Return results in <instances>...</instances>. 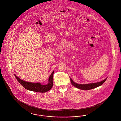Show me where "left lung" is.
Instances as JSON below:
<instances>
[{
	"label": "left lung",
	"instance_id": "left-lung-1",
	"mask_svg": "<svg viewBox=\"0 0 121 121\" xmlns=\"http://www.w3.org/2000/svg\"><path fill=\"white\" fill-rule=\"evenodd\" d=\"M107 79V78H106L105 79H104L103 80L99 82H97L95 83L84 84L75 83L71 79V78H70V80H71V83H72V84L76 88H78L81 89V90H90V89H92L97 88L100 85H101L105 81V80Z\"/></svg>",
	"mask_w": 121,
	"mask_h": 121
}]
</instances>
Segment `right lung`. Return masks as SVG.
Returning a JSON list of instances; mask_svg holds the SVG:
<instances>
[{"label": "right lung", "mask_w": 121, "mask_h": 121, "mask_svg": "<svg viewBox=\"0 0 121 121\" xmlns=\"http://www.w3.org/2000/svg\"><path fill=\"white\" fill-rule=\"evenodd\" d=\"M54 72V71H53L50 75L48 80V83L46 85H43L40 83H32L26 82L20 79L15 74L14 75L19 83L27 90L33 92H45L49 91L53 87V77Z\"/></svg>", "instance_id": "obj_1"}]
</instances>
